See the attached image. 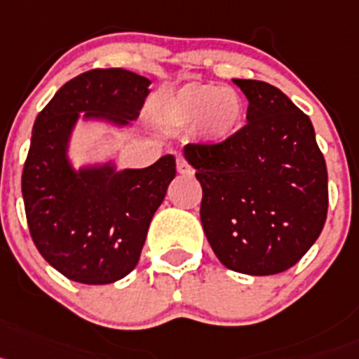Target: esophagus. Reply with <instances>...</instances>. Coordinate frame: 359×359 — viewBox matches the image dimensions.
I'll return each mask as SVG.
<instances>
[{"label": "esophagus", "instance_id": "34e87169", "mask_svg": "<svg viewBox=\"0 0 359 359\" xmlns=\"http://www.w3.org/2000/svg\"><path fill=\"white\" fill-rule=\"evenodd\" d=\"M177 170H179L180 175H193V168L186 158L179 157L177 158Z\"/></svg>", "mask_w": 359, "mask_h": 359}]
</instances>
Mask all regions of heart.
Returning <instances> with one entry per match:
<instances>
[{"label":"heart","mask_w":359,"mask_h":359,"mask_svg":"<svg viewBox=\"0 0 359 359\" xmlns=\"http://www.w3.org/2000/svg\"><path fill=\"white\" fill-rule=\"evenodd\" d=\"M151 114L168 130H191L208 142L222 144L245 123V104L238 92L211 83H188L158 93Z\"/></svg>","instance_id":"b5f03b06"}]
</instances>
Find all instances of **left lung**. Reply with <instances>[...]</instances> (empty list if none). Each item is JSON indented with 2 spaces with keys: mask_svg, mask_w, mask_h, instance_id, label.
<instances>
[{
  "mask_svg": "<svg viewBox=\"0 0 359 359\" xmlns=\"http://www.w3.org/2000/svg\"><path fill=\"white\" fill-rule=\"evenodd\" d=\"M248 124L222 144H186L202 186L201 220L217 258L236 273L287 271L316 242L329 208L325 158L311 119L276 86L233 79Z\"/></svg>",
  "mask_w": 359,
  "mask_h": 359,
  "instance_id": "obj_1",
  "label": "left lung"
}]
</instances>
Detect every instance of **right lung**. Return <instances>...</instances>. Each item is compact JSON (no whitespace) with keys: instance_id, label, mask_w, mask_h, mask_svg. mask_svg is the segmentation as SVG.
Masks as SVG:
<instances>
[{"instance_id":"obj_1","label":"right lung","mask_w":359,"mask_h":359,"mask_svg":"<svg viewBox=\"0 0 359 359\" xmlns=\"http://www.w3.org/2000/svg\"><path fill=\"white\" fill-rule=\"evenodd\" d=\"M149 85L130 70L95 68L61 86L36 117L21 177L25 213L37 251L74 282L104 285L135 269L175 177L173 155L121 171L111 162L76 171L68 161L81 111L85 119L124 126L139 117Z\"/></svg>"}]
</instances>
